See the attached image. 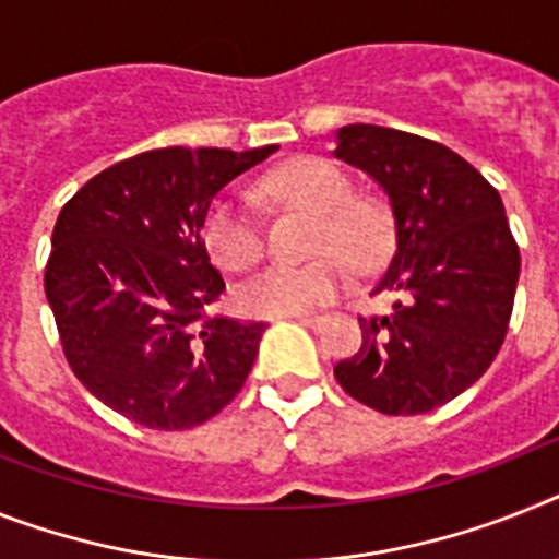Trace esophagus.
<instances>
[{
  "instance_id": "34e87169",
  "label": "esophagus",
  "mask_w": 559,
  "mask_h": 559,
  "mask_svg": "<svg viewBox=\"0 0 559 559\" xmlns=\"http://www.w3.org/2000/svg\"><path fill=\"white\" fill-rule=\"evenodd\" d=\"M295 321L304 323V326H309V330H321L323 323H326V318L323 316H295Z\"/></svg>"
}]
</instances>
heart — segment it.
<instances>
[{
	"label": "heart",
	"mask_w": 559,
	"mask_h": 559,
	"mask_svg": "<svg viewBox=\"0 0 559 559\" xmlns=\"http://www.w3.org/2000/svg\"><path fill=\"white\" fill-rule=\"evenodd\" d=\"M266 192L284 204L318 215L316 255H337L349 270H372L389 243L386 215L372 201L355 199L344 170L323 158H298L266 178ZM201 238L224 270L241 272L264 255V236L247 201L224 195L210 207ZM344 287V272L332 258L304 266H270L238 289V307L258 318L307 316L326 307Z\"/></svg>",
	"instance_id": "obj_1"
}]
</instances>
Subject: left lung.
<instances>
[{"mask_svg":"<svg viewBox=\"0 0 559 559\" xmlns=\"http://www.w3.org/2000/svg\"><path fill=\"white\" fill-rule=\"evenodd\" d=\"M332 156L386 192L395 247L372 295H397L389 316L358 318L364 344L337 383L383 415L438 409L491 367L509 330L520 250L500 192L454 150L378 124L337 130Z\"/></svg>","mask_w":559,"mask_h":559,"instance_id":"8db88e82","label":"left lung"}]
</instances>
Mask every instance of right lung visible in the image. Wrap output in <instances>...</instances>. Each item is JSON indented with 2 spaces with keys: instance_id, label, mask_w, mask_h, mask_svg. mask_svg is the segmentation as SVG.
Segmentation results:
<instances>
[{
  "instance_id": "obj_1",
  "label": "right lung",
  "mask_w": 559,
  "mask_h": 559,
  "mask_svg": "<svg viewBox=\"0 0 559 559\" xmlns=\"http://www.w3.org/2000/svg\"><path fill=\"white\" fill-rule=\"evenodd\" d=\"M275 150H147L93 176L56 218L45 295L64 358L133 424L192 429L241 392L266 323L204 318L224 278L201 227L215 195Z\"/></svg>"
}]
</instances>
